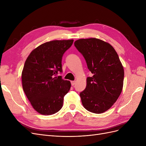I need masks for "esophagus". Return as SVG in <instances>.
<instances>
[{
  "mask_svg": "<svg viewBox=\"0 0 146 146\" xmlns=\"http://www.w3.org/2000/svg\"><path fill=\"white\" fill-rule=\"evenodd\" d=\"M75 84H76V82L75 81H72L71 82V85H72V86H74Z\"/></svg>",
  "mask_w": 146,
  "mask_h": 146,
  "instance_id": "esophagus-1",
  "label": "esophagus"
}]
</instances>
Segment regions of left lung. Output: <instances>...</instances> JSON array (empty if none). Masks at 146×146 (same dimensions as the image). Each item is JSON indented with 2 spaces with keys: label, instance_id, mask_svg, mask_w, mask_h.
<instances>
[{
  "label": "left lung",
  "instance_id": "obj_1",
  "mask_svg": "<svg viewBox=\"0 0 146 146\" xmlns=\"http://www.w3.org/2000/svg\"><path fill=\"white\" fill-rule=\"evenodd\" d=\"M74 46L93 74L87 78L85 90L80 94L83 106L90 112L102 113L112 107L121 93L123 66L113 47L101 39H80Z\"/></svg>",
  "mask_w": 146,
  "mask_h": 146
}]
</instances>
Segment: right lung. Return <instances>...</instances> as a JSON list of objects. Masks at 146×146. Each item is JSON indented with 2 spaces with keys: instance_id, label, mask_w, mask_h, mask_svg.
<instances>
[{
  "instance_id": "add662e5",
  "label": "right lung",
  "mask_w": 146,
  "mask_h": 146,
  "mask_svg": "<svg viewBox=\"0 0 146 146\" xmlns=\"http://www.w3.org/2000/svg\"><path fill=\"white\" fill-rule=\"evenodd\" d=\"M74 40H54L33 49L22 72L23 90L33 108L42 115L55 114L63 107L71 84L56 76L62 72L61 60Z\"/></svg>"
}]
</instances>
